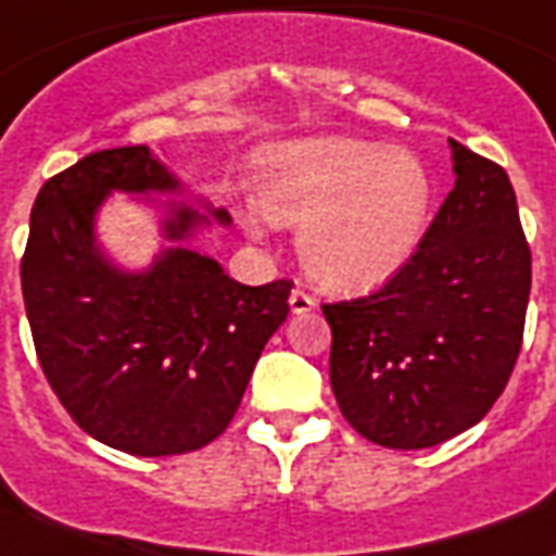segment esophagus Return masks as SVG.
I'll return each mask as SVG.
<instances>
[{"mask_svg":"<svg viewBox=\"0 0 556 556\" xmlns=\"http://www.w3.org/2000/svg\"><path fill=\"white\" fill-rule=\"evenodd\" d=\"M289 306H291V312H294V315H306V312L315 309V300H312L303 289H294V291H291V298H289Z\"/></svg>","mask_w":556,"mask_h":556,"instance_id":"esophagus-1","label":"esophagus"}]
</instances>
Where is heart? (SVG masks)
<instances>
[{
	"label": "heart",
	"instance_id": "obj_1",
	"mask_svg": "<svg viewBox=\"0 0 556 556\" xmlns=\"http://www.w3.org/2000/svg\"><path fill=\"white\" fill-rule=\"evenodd\" d=\"M433 197V176L415 152L359 138L279 143L258 170L262 215L300 229L303 267L339 291L392 279L425 241ZM262 215H244L256 238Z\"/></svg>",
	"mask_w": 556,
	"mask_h": 556
}]
</instances>
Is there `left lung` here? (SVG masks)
I'll return each instance as SVG.
<instances>
[{
  "mask_svg": "<svg viewBox=\"0 0 556 556\" xmlns=\"http://www.w3.org/2000/svg\"><path fill=\"white\" fill-rule=\"evenodd\" d=\"M454 191L380 291L324 306L341 415L382 447L442 445L492 409L519 359L530 247L504 167L451 138Z\"/></svg>",
  "mask_w": 556,
  "mask_h": 556,
  "instance_id": "obj_1",
  "label": "left lung"
}]
</instances>
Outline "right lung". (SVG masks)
Returning <instances> with one entry per match:
<instances>
[{
    "label": "right lung",
    "mask_w": 556,
    "mask_h": 556,
    "mask_svg": "<svg viewBox=\"0 0 556 556\" xmlns=\"http://www.w3.org/2000/svg\"><path fill=\"white\" fill-rule=\"evenodd\" d=\"M111 193L160 203L165 247L141 271L96 236ZM226 208L185 191L150 147L85 155L35 205L20 277L37 359L73 421L135 456L188 454L224 433L267 339L289 318V279L241 286L191 250Z\"/></svg>",
    "instance_id": "add662e5"
}]
</instances>
